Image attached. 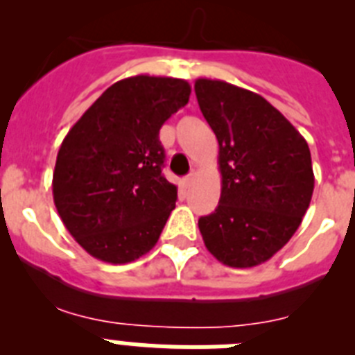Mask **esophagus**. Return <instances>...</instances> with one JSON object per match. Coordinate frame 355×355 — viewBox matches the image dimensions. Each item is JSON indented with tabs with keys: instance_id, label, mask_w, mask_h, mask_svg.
<instances>
[{
	"instance_id": "34e87169",
	"label": "esophagus",
	"mask_w": 355,
	"mask_h": 355,
	"mask_svg": "<svg viewBox=\"0 0 355 355\" xmlns=\"http://www.w3.org/2000/svg\"><path fill=\"white\" fill-rule=\"evenodd\" d=\"M193 180H196V174H190V175H187V178H184V187H190V184L193 183Z\"/></svg>"
}]
</instances>
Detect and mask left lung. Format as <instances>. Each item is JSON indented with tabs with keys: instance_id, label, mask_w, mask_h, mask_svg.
Returning <instances> with one entry per match:
<instances>
[{
	"instance_id": "8db88e82",
	"label": "left lung",
	"mask_w": 355,
	"mask_h": 355,
	"mask_svg": "<svg viewBox=\"0 0 355 355\" xmlns=\"http://www.w3.org/2000/svg\"><path fill=\"white\" fill-rule=\"evenodd\" d=\"M196 96L218 140L222 174L218 206L199 218L205 245L233 268L261 265L286 245L309 208V147L259 94L199 78Z\"/></svg>"
}]
</instances>
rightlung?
I'll list each match as a JSON object with an SVG mask.
<instances>
[{
  "label": "right lung",
  "mask_w": 355,
  "mask_h": 355,
  "mask_svg": "<svg viewBox=\"0 0 355 355\" xmlns=\"http://www.w3.org/2000/svg\"><path fill=\"white\" fill-rule=\"evenodd\" d=\"M190 92L178 78H126L69 130L53 199L69 233L96 259L124 265L156 245L178 199V187L162 174L159 128Z\"/></svg>",
  "instance_id": "right-lung-1"
}]
</instances>
